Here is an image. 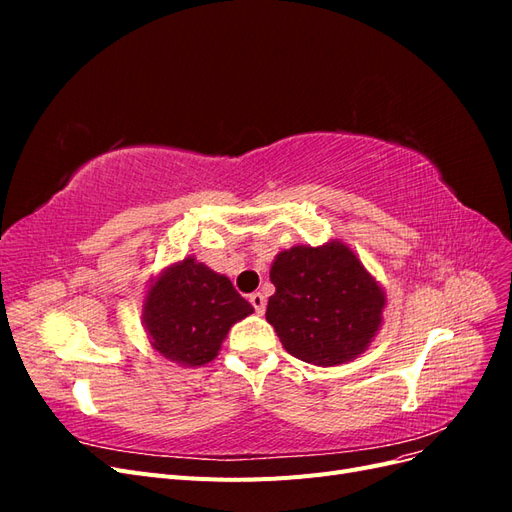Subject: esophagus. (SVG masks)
Listing matches in <instances>:
<instances>
[{
    "label": "esophagus",
    "instance_id": "34e87169",
    "mask_svg": "<svg viewBox=\"0 0 512 512\" xmlns=\"http://www.w3.org/2000/svg\"><path fill=\"white\" fill-rule=\"evenodd\" d=\"M250 303L254 305L256 314H265V307H267V297L262 292H254L250 294Z\"/></svg>",
    "mask_w": 512,
    "mask_h": 512
}]
</instances>
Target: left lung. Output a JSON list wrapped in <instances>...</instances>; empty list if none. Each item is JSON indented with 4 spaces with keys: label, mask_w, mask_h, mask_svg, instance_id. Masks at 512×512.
I'll list each match as a JSON object with an SVG mask.
<instances>
[{
    "label": "left lung",
    "mask_w": 512,
    "mask_h": 512,
    "mask_svg": "<svg viewBox=\"0 0 512 512\" xmlns=\"http://www.w3.org/2000/svg\"><path fill=\"white\" fill-rule=\"evenodd\" d=\"M267 322L288 354L335 367L363 354L382 327L386 292L350 247L292 245L275 256Z\"/></svg>",
    "instance_id": "left-lung-1"
}]
</instances>
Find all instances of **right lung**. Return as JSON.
<instances>
[{
    "label": "right lung",
    "instance_id": "obj_1",
    "mask_svg": "<svg viewBox=\"0 0 512 512\" xmlns=\"http://www.w3.org/2000/svg\"><path fill=\"white\" fill-rule=\"evenodd\" d=\"M254 307L194 256L162 269L147 286L143 327L151 348L183 367L207 365L218 356L232 324Z\"/></svg>",
    "mask_w": 512,
    "mask_h": 512
}]
</instances>
